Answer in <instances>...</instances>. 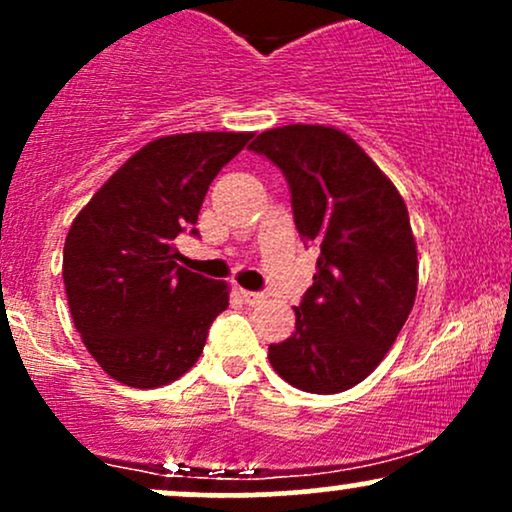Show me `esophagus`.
Masks as SVG:
<instances>
[{"label":"esophagus","mask_w":512,"mask_h":512,"mask_svg":"<svg viewBox=\"0 0 512 512\" xmlns=\"http://www.w3.org/2000/svg\"><path fill=\"white\" fill-rule=\"evenodd\" d=\"M243 293V301L248 305H262L264 301H267V296L264 293H257V291H240Z\"/></svg>","instance_id":"obj_1"}]
</instances>
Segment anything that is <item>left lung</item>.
<instances>
[{
  "label": "left lung",
  "instance_id": "left-lung-1",
  "mask_svg": "<svg viewBox=\"0 0 512 512\" xmlns=\"http://www.w3.org/2000/svg\"><path fill=\"white\" fill-rule=\"evenodd\" d=\"M289 180L301 240L320 250L296 332L269 344L286 383L334 395L366 380L395 344L419 284L409 211L392 180L342 129L284 125L250 144Z\"/></svg>",
  "mask_w": 512,
  "mask_h": 512
}]
</instances>
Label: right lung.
<instances>
[{
	"mask_svg": "<svg viewBox=\"0 0 512 512\" xmlns=\"http://www.w3.org/2000/svg\"><path fill=\"white\" fill-rule=\"evenodd\" d=\"M252 132L149 142L76 214L62 279L76 332L117 383L149 390L197 363L228 284L180 267L175 238L197 223L211 180ZM197 233V228H192Z\"/></svg>",
	"mask_w": 512,
	"mask_h": 512,
	"instance_id": "right-lung-1",
	"label": "right lung"
}]
</instances>
